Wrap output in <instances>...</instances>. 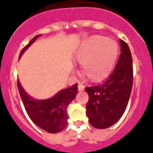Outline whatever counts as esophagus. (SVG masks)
Returning a JSON list of instances; mask_svg holds the SVG:
<instances>
[{
	"mask_svg": "<svg viewBox=\"0 0 153 153\" xmlns=\"http://www.w3.org/2000/svg\"><path fill=\"white\" fill-rule=\"evenodd\" d=\"M85 89V86H83V83H78V91L81 92V91H83Z\"/></svg>",
	"mask_w": 153,
	"mask_h": 153,
	"instance_id": "1",
	"label": "esophagus"
}]
</instances>
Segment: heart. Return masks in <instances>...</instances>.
Segmentation results:
<instances>
[{"label":"heart","mask_w":153,"mask_h":153,"mask_svg":"<svg viewBox=\"0 0 153 153\" xmlns=\"http://www.w3.org/2000/svg\"><path fill=\"white\" fill-rule=\"evenodd\" d=\"M118 44L103 36H93L78 48L76 60L82 63L83 73L90 79L99 81L112 71L118 56Z\"/></svg>","instance_id":"heart-1"}]
</instances>
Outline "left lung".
<instances>
[{
    "label": "left lung",
    "instance_id": "8db88e82",
    "mask_svg": "<svg viewBox=\"0 0 153 153\" xmlns=\"http://www.w3.org/2000/svg\"><path fill=\"white\" fill-rule=\"evenodd\" d=\"M121 53L113 74L103 84L86 87L89 95L86 116L97 129L111 126L121 118L129 102L133 80L129 46L120 39Z\"/></svg>",
    "mask_w": 153,
    "mask_h": 153
}]
</instances>
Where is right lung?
I'll return each instance as SVG.
<instances>
[{
	"instance_id": "obj_1",
	"label": "right lung",
	"mask_w": 153,
	"mask_h": 153,
	"mask_svg": "<svg viewBox=\"0 0 153 153\" xmlns=\"http://www.w3.org/2000/svg\"><path fill=\"white\" fill-rule=\"evenodd\" d=\"M40 36L41 34L35 36L23 48L19 55V59ZM17 87L25 109L33 123L51 133L59 132L65 129L68 120L67 107L78 93L76 83L60 90L53 97L47 100H36L31 97L24 90L19 80L17 81Z\"/></svg>"
}]
</instances>
